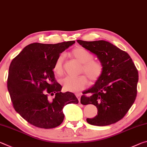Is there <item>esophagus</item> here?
Segmentation results:
<instances>
[{"mask_svg": "<svg viewBox=\"0 0 147 147\" xmlns=\"http://www.w3.org/2000/svg\"><path fill=\"white\" fill-rule=\"evenodd\" d=\"M76 97L78 98V100H79V102L80 103V98H81V94H80V93H77V94H76Z\"/></svg>", "mask_w": 147, "mask_h": 147, "instance_id": "esophagus-1", "label": "esophagus"}]
</instances>
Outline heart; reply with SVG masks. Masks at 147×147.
<instances>
[{"mask_svg": "<svg viewBox=\"0 0 147 147\" xmlns=\"http://www.w3.org/2000/svg\"><path fill=\"white\" fill-rule=\"evenodd\" d=\"M71 55L82 63L81 73L85 74L91 83H95L102 77L104 70V66L102 62L93 59V55L89 51L81 47L74 48L70 52ZM53 71L58 76L64 74V55L57 57L53 64ZM61 84L66 91L77 92L84 89L87 85V79L84 75L72 77L68 76L61 80Z\"/></svg>", "mask_w": 147, "mask_h": 147, "instance_id": "obj_1", "label": "heart"}]
</instances>
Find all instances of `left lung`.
Returning a JSON list of instances; mask_svg holds the SVG:
<instances>
[{
    "instance_id": "left-lung-1",
    "label": "left lung",
    "mask_w": 147,
    "mask_h": 147,
    "mask_svg": "<svg viewBox=\"0 0 147 147\" xmlns=\"http://www.w3.org/2000/svg\"><path fill=\"white\" fill-rule=\"evenodd\" d=\"M81 45L97 55L104 66L101 78L81 97L83 105L93 104L98 115L86 119L88 124L107 126L119 121L133 105L137 96L138 69L129 55L104 40H78ZM88 93L89 96H86Z\"/></svg>"
}]
</instances>
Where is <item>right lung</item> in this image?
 I'll return each instance as SVG.
<instances>
[{"instance_id":"add662e5","label":"right lung","mask_w":147,"mask_h":147,"mask_svg":"<svg viewBox=\"0 0 147 147\" xmlns=\"http://www.w3.org/2000/svg\"><path fill=\"white\" fill-rule=\"evenodd\" d=\"M74 43H33L11 62L7 86L13 107L33 126L45 129L59 126L64 118V105L79 102L74 93L61 92L62 86L53 71L57 57ZM49 95H53L54 99Z\"/></svg>"}]
</instances>
